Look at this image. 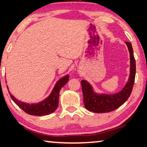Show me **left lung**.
<instances>
[{"label":"left lung","instance_id":"left-lung-1","mask_svg":"<svg viewBox=\"0 0 147 147\" xmlns=\"http://www.w3.org/2000/svg\"><path fill=\"white\" fill-rule=\"evenodd\" d=\"M129 50L130 59L129 76L123 89L114 94H99L95 92L87 80L81 81L84 97V104L86 109L95 113H105L113 111L122 106L131 95L135 82L136 65L131 44L125 42Z\"/></svg>","mask_w":147,"mask_h":147}]
</instances>
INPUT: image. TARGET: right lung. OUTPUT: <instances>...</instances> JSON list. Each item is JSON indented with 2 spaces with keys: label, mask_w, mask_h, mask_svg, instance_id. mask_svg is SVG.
<instances>
[{
  "label": "right lung",
  "mask_w": 147,
  "mask_h": 147,
  "mask_svg": "<svg viewBox=\"0 0 147 147\" xmlns=\"http://www.w3.org/2000/svg\"><path fill=\"white\" fill-rule=\"evenodd\" d=\"M69 78V74H66L63 77L58 80L55 83L50 94L42 101L36 103L30 104L25 103V102H23L16 98L13 95L10 94L9 90L8 92L13 101L25 113L29 114V115L34 116H41L48 115L55 112L58 107L59 92L61 88L68 82ZM7 88H8V86H7Z\"/></svg>",
  "instance_id": "add662e5"
}]
</instances>
